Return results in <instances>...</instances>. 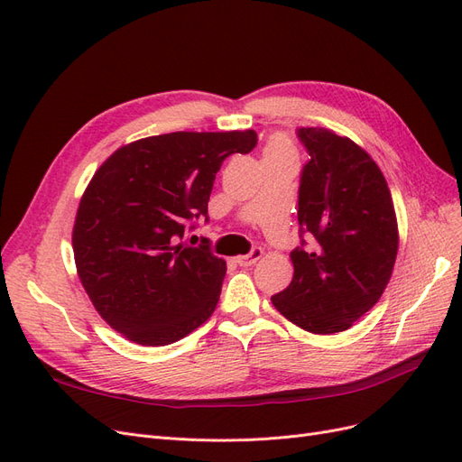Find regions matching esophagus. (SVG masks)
Here are the masks:
<instances>
[{
	"mask_svg": "<svg viewBox=\"0 0 462 462\" xmlns=\"http://www.w3.org/2000/svg\"><path fill=\"white\" fill-rule=\"evenodd\" d=\"M262 254H263V250L256 246V248L250 250L248 254H245V256H236V258H235V262L239 263V265H243V268H248V265L256 263V262L262 258Z\"/></svg>",
	"mask_w": 462,
	"mask_h": 462,
	"instance_id": "1",
	"label": "esophagus"
}]
</instances>
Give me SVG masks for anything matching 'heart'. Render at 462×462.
<instances>
[{"mask_svg": "<svg viewBox=\"0 0 462 462\" xmlns=\"http://www.w3.org/2000/svg\"><path fill=\"white\" fill-rule=\"evenodd\" d=\"M277 153H292V148L287 138L275 136L268 143V146L263 148V156H277Z\"/></svg>", "mask_w": 462, "mask_h": 462, "instance_id": "obj_1", "label": "heart"}]
</instances>
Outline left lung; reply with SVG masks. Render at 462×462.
Returning <instances> with one entry per match:
<instances>
[{"label":"left lung","mask_w":462,"mask_h":462,"mask_svg":"<svg viewBox=\"0 0 462 462\" xmlns=\"http://www.w3.org/2000/svg\"><path fill=\"white\" fill-rule=\"evenodd\" d=\"M297 134L310 156L299 187L300 246L291 253L292 282L272 302L306 331L339 333L389 283L399 248L395 208L380 167L351 138L324 127ZM304 234L315 239L309 249Z\"/></svg>","instance_id":"8db88e82"}]
</instances>
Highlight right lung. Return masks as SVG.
I'll return each instance as SVG.
<instances>
[{
	"mask_svg": "<svg viewBox=\"0 0 462 462\" xmlns=\"http://www.w3.org/2000/svg\"><path fill=\"white\" fill-rule=\"evenodd\" d=\"M256 143L253 129L148 136L94 173L75 217V263L97 314L129 341L170 345L214 314L226 260L208 239L179 241L190 221H208L223 160Z\"/></svg>",
	"mask_w": 462,
	"mask_h": 462,
	"instance_id": "1",
	"label": "right lung"
}]
</instances>
